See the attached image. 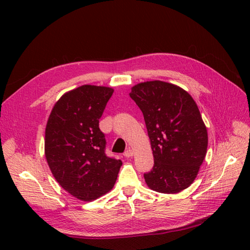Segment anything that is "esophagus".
<instances>
[{"mask_svg": "<svg viewBox=\"0 0 250 250\" xmlns=\"http://www.w3.org/2000/svg\"><path fill=\"white\" fill-rule=\"evenodd\" d=\"M124 156H125V158H131L132 156H133V151H132L131 149H126V150L125 151V153H124Z\"/></svg>", "mask_w": 250, "mask_h": 250, "instance_id": "esophagus-1", "label": "esophagus"}]
</instances>
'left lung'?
Segmentation results:
<instances>
[{"label": "left lung", "instance_id": "8db88e82", "mask_svg": "<svg viewBox=\"0 0 250 250\" xmlns=\"http://www.w3.org/2000/svg\"><path fill=\"white\" fill-rule=\"evenodd\" d=\"M131 99L144 115L155 164L144 174L150 189L177 193L188 188L206 156L207 130L192 97L173 83L135 84Z\"/></svg>", "mask_w": 250, "mask_h": 250}]
</instances>
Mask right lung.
Segmentation results:
<instances>
[{"label":"right lung","mask_w":250,"mask_h":250,"mask_svg":"<svg viewBox=\"0 0 250 250\" xmlns=\"http://www.w3.org/2000/svg\"><path fill=\"white\" fill-rule=\"evenodd\" d=\"M114 89L83 84L55 104L45 131V157L61 187L82 201L107 193L118 177L121 160L106 156L99 119Z\"/></svg>","instance_id":"1"}]
</instances>
